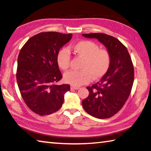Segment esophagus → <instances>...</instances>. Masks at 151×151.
<instances>
[{
    "instance_id": "34e87169",
    "label": "esophagus",
    "mask_w": 151,
    "mask_h": 151,
    "mask_svg": "<svg viewBox=\"0 0 151 151\" xmlns=\"http://www.w3.org/2000/svg\"><path fill=\"white\" fill-rule=\"evenodd\" d=\"M80 88L78 86H70V89H73V90H78Z\"/></svg>"
}]
</instances>
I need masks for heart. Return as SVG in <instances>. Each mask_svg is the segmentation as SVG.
<instances>
[{"instance_id":"1","label":"heart","mask_w":151,"mask_h":151,"mask_svg":"<svg viewBox=\"0 0 151 151\" xmlns=\"http://www.w3.org/2000/svg\"><path fill=\"white\" fill-rule=\"evenodd\" d=\"M73 51L76 56L83 59L81 70H70L64 75V80L75 86L89 83L93 79L103 76L109 69L111 63L109 52L100 49V45L93 41L83 40L73 45ZM57 63L60 68L66 70L70 67V55L67 49L59 50L56 57Z\"/></svg>"}]
</instances>
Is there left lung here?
Here are the masks:
<instances>
[{"instance_id": "8db88e82", "label": "left lung", "mask_w": 151, "mask_h": 151, "mask_svg": "<svg viewBox=\"0 0 151 151\" xmlns=\"http://www.w3.org/2000/svg\"><path fill=\"white\" fill-rule=\"evenodd\" d=\"M96 38L110 53L109 69L102 79L87 86L89 95L83 100L88 114L99 119H106L117 114L128 99L134 81L133 62L127 48L117 38L102 33L83 34Z\"/></svg>"}]
</instances>
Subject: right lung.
<instances>
[{"instance_id": "add662e5", "label": "right lung", "mask_w": 151, "mask_h": 151, "mask_svg": "<svg viewBox=\"0 0 151 151\" xmlns=\"http://www.w3.org/2000/svg\"><path fill=\"white\" fill-rule=\"evenodd\" d=\"M72 34L41 32L23 45L18 57L16 80L27 106L40 116L49 115L61 108L69 84L57 85L63 76L56 61L59 49Z\"/></svg>"}]
</instances>
